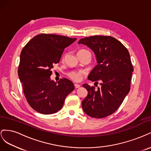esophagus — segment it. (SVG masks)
Here are the masks:
<instances>
[{"label": "esophagus", "instance_id": "1", "mask_svg": "<svg viewBox=\"0 0 151 151\" xmlns=\"http://www.w3.org/2000/svg\"><path fill=\"white\" fill-rule=\"evenodd\" d=\"M74 86H75V88H79L80 87H81V86L79 84H75Z\"/></svg>", "mask_w": 151, "mask_h": 151}]
</instances>
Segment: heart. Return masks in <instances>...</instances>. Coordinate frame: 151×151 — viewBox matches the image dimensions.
Wrapping results in <instances>:
<instances>
[{"label":"heart","mask_w":151,"mask_h":151,"mask_svg":"<svg viewBox=\"0 0 151 151\" xmlns=\"http://www.w3.org/2000/svg\"><path fill=\"white\" fill-rule=\"evenodd\" d=\"M88 52V50H81L78 52L79 53H82V52ZM83 74V71H70L67 73V76L72 79L74 81H79L81 79V76Z\"/></svg>","instance_id":"1"}]
</instances>
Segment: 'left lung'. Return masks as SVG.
Listing matches in <instances>:
<instances>
[{
    "label": "left lung",
    "mask_w": 151,
    "mask_h": 151,
    "mask_svg": "<svg viewBox=\"0 0 151 151\" xmlns=\"http://www.w3.org/2000/svg\"><path fill=\"white\" fill-rule=\"evenodd\" d=\"M94 52L98 64L91 72L88 79L100 83L101 87L84 84L88 91L82 102L84 111L93 118H102L111 115L120 106L130 89L134 68L127 48L109 36H91L81 39Z\"/></svg>",
    "instance_id": "left-lung-1"
}]
</instances>
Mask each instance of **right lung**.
I'll return each mask as SVG.
<instances>
[{"label": "right lung", "instance_id": "1", "mask_svg": "<svg viewBox=\"0 0 151 151\" xmlns=\"http://www.w3.org/2000/svg\"><path fill=\"white\" fill-rule=\"evenodd\" d=\"M77 38L42 33L35 36L22 48L18 76L26 99L35 111L45 115L57 112L65 99L74 89L66 78L57 83L50 79L52 68L58 63L65 48Z\"/></svg>", "mask_w": 151, "mask_h": 151}]
</instances>
